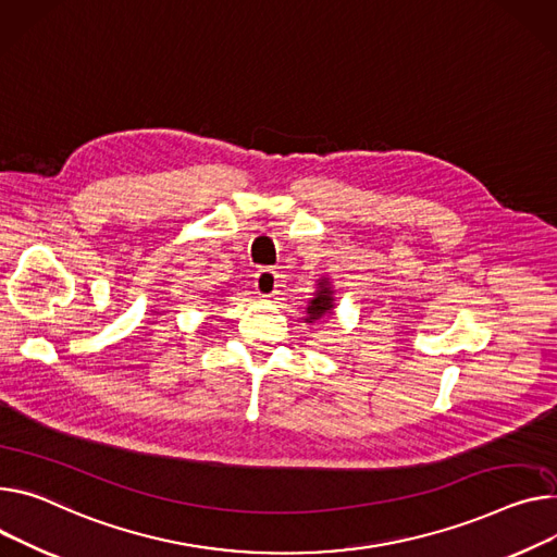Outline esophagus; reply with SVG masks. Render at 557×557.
I'll return each mask as SVG.
<instances>
[{
    "instance_id": "obj_1",
    "label": "esophagus",
    "mask_w": 557,
    "mask_h": 557,
    "mask_svg": "<svg viewBox=\"0 0 557 557\" xmlns=\"http://www.w3.org/2000/svg\"><path fill=\"white\" fill-rule=\"evenodd\" d=\"M253 287L261 296H274L278 289V274L272 268H261L259 272H256Z\"/></svg>"
}]
</instances>
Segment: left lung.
Wrapping results in <instances>:
<instances>
[{
  "label": "left lung",
  "mask_w": 557,
  "mask_h": 557,
  "mask_svg": "<svg viewBox=\"0 0 557 557\" xmlns=\"http://www.w3.org/2000/svg\"><path fill=\"white\" fill-rule=\"evenodd\" d=\"M332 287H330V281L327 278H321L319 281V287L314 292V298L308 304V317H306V323H314L317 319L325 317V314H332V308H334V296H332Z\"/></svg>",
  "instance_id": "obj_1"
}]
</instances>
